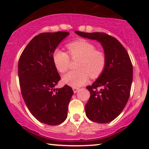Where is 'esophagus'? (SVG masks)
I'll use <instances>...</instances> for the list:
<instances>
[{
    "mask_svg": "<svg viewBox=\"0 0 149 149\" xmlns=\"http://www.w3.org/2000/svg\"><path fill=\"white\" fill-rule=\"evenodd\" d=\"M78 90H79V88H73V92H74V93H76V92H78Z\"/></svg>",
    "mask_w": 149,
    "mask_h": 149,
    "instance_id": "obj_1",
    "label": "esophagus"
}]
</instances>
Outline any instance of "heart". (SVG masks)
Listing matches in <instances>:
<instances>
[{"label":"heart","mask_w":149,"mask_h":149,"mask_svg":"<svg viewBox=\"0 0 149 149\" xmlns=\"http://www.w3.org/2000/svg\"><path fill=\"white\" fill-rule=\"evenodd\" d=\"M66 47L71 59L80 60L77 66L78 71H69L63 76L64 83L78 88L85 84L90 76L97 78L103 73L107 65V57L102 51L97 50L93 43L81 39L69 43ZM52 59L56 69L60 73L66 72L69 69L71 60L68 53L55 49Z\"/></svg>","instance_id":"1"}]
</instances>
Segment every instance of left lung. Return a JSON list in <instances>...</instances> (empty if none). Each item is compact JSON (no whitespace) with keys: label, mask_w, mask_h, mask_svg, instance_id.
I'll list each match as a JSON object with an SVG mask.
<instances>
[{"label":"left lung","mask_w":149,"mask_h":149,"mask_svg":"<svg viewBox=\"0 0 149 149\" xmlns=\"http://www.w3.org/2000/svg\"><path fill=\"white\" fill-rule=\"evenodd\" d=\"M75 33L101 42L107 57L103 73L86 87L90 97L85 106V113L94 122H111L123 111L129 99L133 75L130 58L122 44L111 36L101 32Z\"/></svg>","instance_id":"obj_1"}]
</instances>
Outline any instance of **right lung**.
Wrapping results in <instances>:
<instances>
[{"label":"right lung","mask_w":149,"mask_h":149,"mask_svg":"<svg viewBox=\"0 0 149 149\" xmlns=\"http://www.w3.org/2000/svg\"><path fill=\"white\" fill-rule=\"evenodd\" d=\"M69 32L42 33L36 36L22 52L18 76L22 97L31 113L40 123L57 125L67 118L72 88L65 85L54 89L60 76L52 54Z\"/></svg>","instance_id":"obj_1"}]
</instances>
